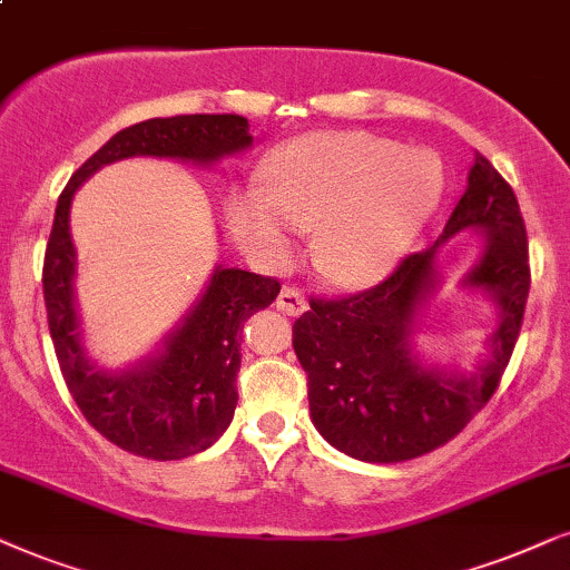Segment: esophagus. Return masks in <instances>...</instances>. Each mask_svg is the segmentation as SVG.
<instances>
[{"label": "esophagus", "mask_w": 570, "mask_h": 570, "mask_svg": "<svg viewBox=\"0 0 570 570\" xmlns=\"http://www.w3.org/2000/svg\"><path fill=\"white\" fill-rule=\"evenodd\" d=\"M276 309H281V313H286V315H302L307 309L305 294L292 289V286H284L276 297Z\"/></svg>", "instance_id": "34e87169"}]
</instances>
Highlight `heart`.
<instances>
[{"mask_svg":"<svg viewBox=\"0 0 570 570\" xmlns=\"http://www.w3.org/2000/svg\"><path fill=\"white\" fill-rule=\"evenodd\" d=\"M432 156L370 132H313L271 166V185H249L226 203L232 237L265 263L292 249L294 226L315 229L313 263L338 286L385 276L435 206Z\"/></svg>","mask_w":570,"mask_h":570,"instance_id":"obj_1","label":"heart"}]
</instances>
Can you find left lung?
<instances>
[{
	"label": "left lung",
	"instance_id": "obj_1",
	"mask_svg": "<svg viewBox=\"0 0 570 570\" xmlns=\"http://www.w3.org/2000/svg\"><path fill=\"white\" fill-rule=\"evenodd\" d=\"M461 228L491 234L468 283L492 291L501 305L493 356L474 379L428 374L407 354L413 309L434 283V249ZM529 284L519 200L495 166L476 154L466 193L435 245L401 257L370 289L333 299L309 297V309L294 321L292 344L307 373L315 428L346 456L370 464H396L449 443L498 391L519 341Z\"/></svg>",
	"mask_w": 570,
	"mask_h": 570
}]
</instances>
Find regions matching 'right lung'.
I'll return each instance as SVG.
<instances>
[{
    "label": "right lung",
    "instance_id": "add662e5",
    "mask_svg": "<svg viewBox=\"0 0 570 570\" xmlns=\"http://www.w3.org/2000/svg\"><path fill=\"white\" fill-rule=\"evenodd\" d=\"M253 138L237 114H185L125 127L72 174L57 203L43 255V302L59 370L90 428L140 459L177 461L214 445L237 409L242 323L278 297L273 276L218 265L208 292L156 360L127 375H106L82 356L72 305L75 247L70 203L80 181L130 156L216 161Z\"/></svg>",
    "mask_w": 570,
    "mask_h": 570
}]
</instances>
